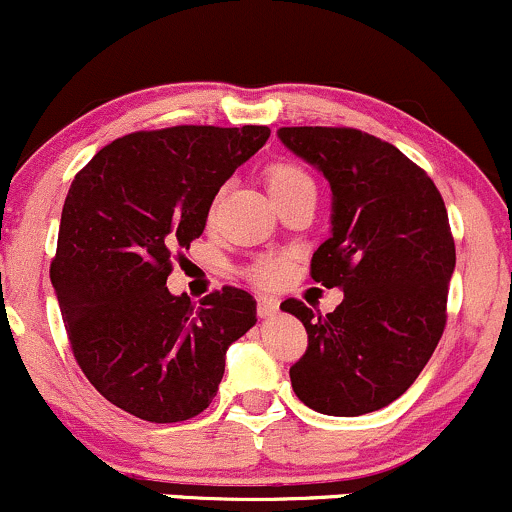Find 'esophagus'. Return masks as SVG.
Listing matches in <instances>:
<instances>
[{
    "instance_id": "obj_1",
    "label": "esophagus",
    "mask_w": 512,
    "mask_h": 512,
    "mask_svg": "<svg viewBox=\"0 0 512 512\" xmlns=\"http://www.w3.org/2000/svg\"><path fill=\"white\" fill-rule=\"evenodd\" d=\"M278 307H280L278 300H273V297H266V295H258L256 312H258V317H261V319L275 317V314H278Z\"/></svg>"
}]
</instances>
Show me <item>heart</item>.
Here are the masks:
<instances>
[{
  "instance_id": "1",
  "label": "heart",
  "mask_w": 512,
  "mask_h": 512,
  "mask_svg": "<svg viewBox=\"0 0 512 512\" xmlns=\"http://www.w3.org/2000/svg\"><path fill=\"white\" fill-rule=\"evenodd\" d=\"M268 188H271V195H285V193H295L302 191V188H314L312 176L307 174V169H302L300 164L292 162H280L273 164L271 171H268ZM222 193L215 195V200L210 203V215H215L217 205H220ZM287 271H290V263L283 256H261L246 268V275L254 280L256 285L263 287H273L280 285L285 280Z\"/></svg>"
}]
</instances>
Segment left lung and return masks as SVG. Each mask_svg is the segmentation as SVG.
Here are the masks:
<instances>
[{"label":"left lung","mask_w":512,"mask_h":512,"mask_svg":"<svg viewBox=\"0 0 512 512\" xmlns=\"http://www.w3.org/2000/svg\"><path fill=\"white\" fill-rule=\"evenodd\" d=\"M278 137L329 181L331 237L314 251L312 278L343 290L326 317L300 300L280 304L309 336L292 389L326 416L384 409L416 382L445 329L455 239L442 195L367 132L280 128Z\"/></svg>","instance_id":"1"}]
</instances>
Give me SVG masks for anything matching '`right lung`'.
I'll use <instances>...</instances> for the list:
<instances>
[{
    "label": "right lung",
    "instance_id": "1",
    "mask_svg": "<svg viewBox=\"0 0 512 512\" xmlns=\"http://www.w3.org/2000/svg\"><path fill=\"white\" fill-rule=\"evenodd\" d=\"M266 125L132 132L74 176L50 263L74 358L118 409L179 423L210 406L227 348L256 324L239 287L171 295V258L203 234L229 176L266 145Z\"/></svg>",
    "mask_w": 512,
    "mask_h": 512
}]
</instances>
